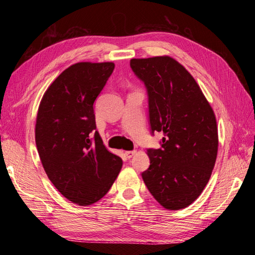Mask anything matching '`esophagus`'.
Returning <instances> with one entry per match:
<instances>
[{"label": "esophagus", "mask_w": 255, "mask_h": 255, "mask_svg": "<svg viewBox=\"0 0 255 255\" xmlns=\"http://www.w3.org/2000/svg\"><path fill=\"white\" fill-rule=\"evenodd\" d=\"M136 153H137L136 151H127L126 152V155H127V157L130 158V157H133Z\"/></svg>", "instance_id": "1"}]
</instances>
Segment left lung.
I'll list each match as a JSON object with an SVG mask.
<instances>
[{
	"instance_id": "obj_1",
	"label": "left lung",
	"mask_w": 255,
	"mask_h": 255,
	"mask_svg": "<svg viewBox=\"0 0 255 255\" xmlns=\"http://www.w3.org/2000/svg\"><path fill=\"white\" fill-rule=\"evenodd\" d=\"M149 95L151 129L163 132L161 149H149L142 179L167 210L189 206L210 181L218 153L216 116L198 83L174 58L130 59Z\"/></svg>"
}]
</instances>
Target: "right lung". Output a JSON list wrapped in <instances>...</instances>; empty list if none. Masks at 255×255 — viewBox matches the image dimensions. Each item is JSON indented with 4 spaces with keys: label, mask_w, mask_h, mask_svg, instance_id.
I'll return each instance as SVG.
<instances>
[{
    "label": "right lung",
    "mask_w": 255,
    "mask_h": 255,
    "mask_svg": "<svg viewBox=\"0 0 255 255\" xmlns=\"http://www.w3.org/2000/svg\"><path fill=\"white\" fill-rule=\"evenodd\" d=\"M115 64L81 61L61 72L38 107L35 140L49 180L69 201L87 206L117 179L122 159L107 150L96 128L94 102Z\"/></svg>",
    "instance_id": "1"
}]
</instances>
